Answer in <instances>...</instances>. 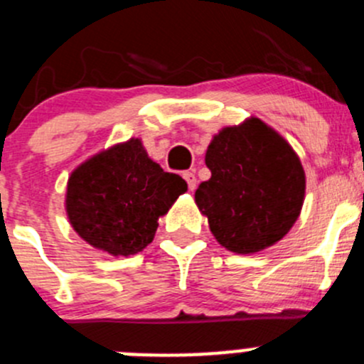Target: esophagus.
<instances>
[{
  "label": "esophagus",
  "instance_id": "obj_1",
  "mask_svg": "<svg viewBox=\"0 0 364 364\" xmlns=\"http://www.w3.org/2000/svg\"><path fill=\"white\" fill-rule=\"evenodd\" d=\"M183 181L187 182V187H189V191H194L196 189V175L193 173V171H183Z\"/></svg>",
  "mask_w": 364,
  "mask_h": 364
}]
</instances>
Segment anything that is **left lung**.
<instances>
[{
  "mask_svg": "<svg viewBox=\"0 0 364 364\" xmlns=\"http://www.w3.org/2000/svg\"><path fill=\"white\" fill-rule=\"evenodd\" d=\"M205 164L212 177L200 183L194 201L223 247L258 253L290 232L304 203L306 175L279 132L255 117L221 129Z\"/></svg>",
  "mask_w": 364,
  "mask_h": 364,
  "instance_id": "8db88e82",
  "label": "left lung"
}]
</instances>
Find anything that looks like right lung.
Instances as JSON below:
<instances>
[{
    "label": "right lung",
    "instance_id": "right-lung-1",
    "mask_svg": "<svg viewBox=\"0 0 364 364\" xmlns=\"http://www.w3.org/2000/svg\"><path fill=\"white\" fill-rule=\"evenodd\" d=\"M187 191L182 177L152 161L131 138L95 154L70 173L65 194L68 223L92 247L129 257L154 240L159 218Z\"/></svg>",
    "mask_w": 364,
    "mask_h": 364
}]
</instances>
